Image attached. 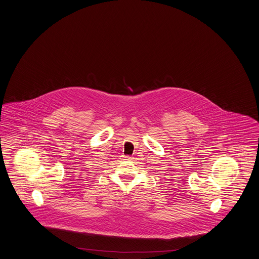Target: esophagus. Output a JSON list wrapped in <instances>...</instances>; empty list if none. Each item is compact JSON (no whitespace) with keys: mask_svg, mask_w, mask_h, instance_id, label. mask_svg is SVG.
I'll return each mask as SVG.
<instances>
[{"mask_svg":"<svg viewBox=\"0 0 259 259\" xmlns=\"http://www.w3.org/2000/svg\"><path fill=\"white\" fill-rule=\"evenodd\" d=\"M124 158H125V160H126V161H131V160L133 159V158H132V157H130V156H125Z\"/></svg>","mask_w":259,"mask_h":259,"instance_id":"esophagus-1","label":"esophagus"}]
</instances>
